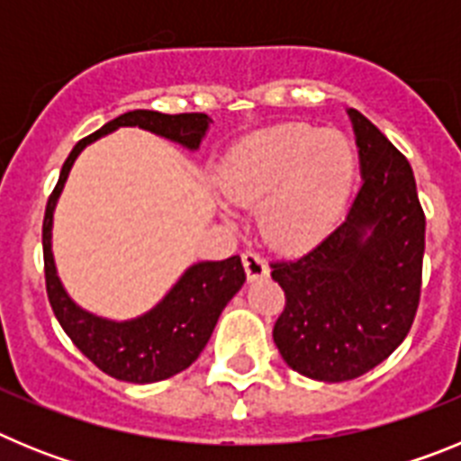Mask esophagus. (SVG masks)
I'll list each match as a JSON object with an SVG mask.
<instances>
[{"instance_id": "1", "label": "esophagus", "mask_w": 461, "mask_h": 461, "mask_svg": "<svg viewBox=\"0 0 461 461\" xmlns=\"http://www.w3.org/2000/svg\"><path fill=\"white\" fill-rule=\"evenodd\" d=\"M242 266H244V272H247V279L249 281L263 279V276L270 275V267H267L266 260L260 258L258 254H254V251H244Z\"/></svg>"}]
</instances>
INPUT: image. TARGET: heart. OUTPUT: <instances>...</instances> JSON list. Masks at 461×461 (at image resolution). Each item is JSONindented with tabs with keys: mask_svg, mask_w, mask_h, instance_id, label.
<instances>
[{
	"mask_svg": "<svg viewBox=\"0 0 461 461\" xmlns=\"http://www.w3.org/2000/svg\"><path fill=\"white\" fill-rule=\"evenodd\" d=\"M353 177L356 152L344 133L276 124L226 154L217 185L235 205L258 207V230L270 247L304 251L337 226Z\"/></svg>",
	"mask_w": 461,
	"mask_h": 461,
	"instance_id": "b5f03b06",
	"label": "heart"
}]
</instances>
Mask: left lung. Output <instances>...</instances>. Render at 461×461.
<instances>
[{"label": "left lung", "mask_w": 461, "mask_h": 461, "mask_svg": "<svg viewBox=\"0 0 461 461\" xmlns=\"http://www.w3.org/2000/svg\"><path fill=\"white\" fill-rule=\"evenodd\" d=\"M362 186L344 221L293 260L272 263L286 307L272 337L291 369L351 381L381 365L413 325L422 286L425 212L406 157L348 108Z\"/></svg>", "instance_id": "obj_1"}]
</instances>
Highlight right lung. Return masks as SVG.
Returning <instances> with one entry per match:
<instances>
[{
  "label": "right lung",
  "mask_w": 461,
  "mask_h": 461,
  "mask_svg": "<svg viewBox=\"0 0 461 461\" xmlns=\"http://www.w3.org/2000/svg\"><path fill=\"white\" fill-rule=\"evenodd\" d=\"M205 113H182L164 115L157 110H131L104 124L96 133L83 138L64 161L57 186L52 189L43 217V263H46V291L57 321L85 357L101 372L117 381L157 383L180 374L201 356L210 341L223 307L242 288L244 267L240 256L226 260H203L194 263L164 300L131 321H110L85 312L73 303L57 276L52 258V214L64 189L73 161L105 133L120 126H138L161 138L177 142L186 149H198L210 129Z\"/></svg>",
  "instance_id": "1"
}]
</instances>
